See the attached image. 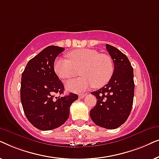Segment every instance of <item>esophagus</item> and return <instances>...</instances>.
Masks as SVG:
<instances>
[{
	"label": "esophagus",
	"mask_w": 159,
	"mask_h": 159,
	"mask_svg": "<svg viewBox=\"0 0 159 159\" xmlns=\"http://www.w3.org/2000/svg\"><path fill=\"white\" fill-rule=\"evenodd\" d=\"M86 95H87V94H79V98H80V99L84 98V97H85Z\"/></svg>",
	"instance_id": "obj_1"
}]
</instances>
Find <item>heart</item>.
Listing matches in <instances>:
<instances>
[{
  "mask_svg": "<svg viewBox=\"0 0 159 159\" xmlns=\"http://www.w3.org/2000/svg\"><path fill=\"white\" fill-rule=\"evenodd\" d=\"M68 60L58 58L55 61L53 69L60 79L66 80L82 75L78 79L66 82L67 90L81 93L95 86L100 88L106 85L111 79L114 65L111 57L105 53H99L94 49L82 48L67 53Z\"/></svg>",
  "mask_w": 159,
  "mask_h": 159,
  "instance_id": "b5f03b06",
  "label": "heart"
}]
</instances>
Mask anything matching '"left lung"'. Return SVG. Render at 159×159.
Masks as SVG:
<instances>
[{"mask_svg":"<svg viewBox=\"0 0 159 159\" xmlns=\"http://www.w3.org/2000/svg\"><path fill=\"white\" fill-rule=\"evenodd\" d=\"M106 46L114 61V74L108 84L91 93L97 98V102L90 115L96 125L114 129L123 125L131 112L134 90V74L126 55L112 45L106 44Z\"/></svg>","mask_w":159,"mask_h":159,"instance_id":"left-lung-1","label":"left lung"}]
</instances>
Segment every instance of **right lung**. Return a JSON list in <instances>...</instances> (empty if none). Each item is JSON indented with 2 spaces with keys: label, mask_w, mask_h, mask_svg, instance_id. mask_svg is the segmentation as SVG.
Here are the masks:
<instances>
[{
  "label": "right lung",
  "mask_w": 159,
  "mask_h": 159,
  "mask_svg": "<svg viewBox=\"0 0 159 159\" xmlns=\"http://www.w3.org/2000/svg\"><path fill=\"white\" fill-rule=\"evenodd\" d=\"M64 48L48 46L29 61L21 75L20 96L24 112L30 123L40 130L59 127L69 116L71 103L78 95L62 94L64 87L56 75L53 64Z\"/></svg>",
  "instance_id": "obj_1"
}]
</instances>
